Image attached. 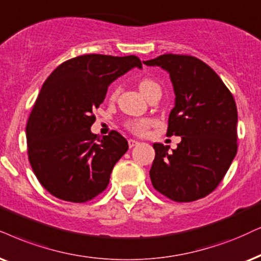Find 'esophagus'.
<instances>
[{"mask_svg":"<svg viewBox=\"0 0 261 261\" xmlns=\"http://www.w3.org/2000/svg\"><path fill=\"white\" fill-rule=\"evenodd\" d=\"M127 142H128V147H130V148H133V147L137 146V144H138V141L133 140V138H130V140H128Z\"/></svg>","mask_w":261,"mask_h":261,"instance_id":"obj_1","label":"esophagus"}]
</instances>
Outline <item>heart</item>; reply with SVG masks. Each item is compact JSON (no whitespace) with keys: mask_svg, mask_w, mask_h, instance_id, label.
<instances>
[{"mask_svg":"<svg viewBox=\"0 0 261 261\" xmlns=\"http://www.w3.org/2000/svg\"><path fill=\"white\" fill-rule=\"evenodd\" d=\"M155 85H158L155 83L154 81H151V79H142L140 82V90L142 91V94L146 96V95L149 92V90ZM151 124V121L149 119H135V120H130L127 121L126 124H125V126H126L128 130L131 131V133L136 134V135H143L147 133V130L149 128Z\"/></svg>","mask_w":261,"mask_h":261,"instance_id":"1","label":"heart"}]
</instances>
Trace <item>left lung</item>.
Instances as JSON below:
<instances>
[{
	"label": "left lung",
	"instance_id": "8db88e82",
	"mask_svg": "<svg viewBox=\"0 0 261 261\" xmlns=\"http://www.w3.org/2000/svg\"><path fill=\"white\" fill-rule=\"evenodd\" d=\"M170 73L176 103L167 135L182 137L177 149L154 143L149 171L154 189L176 202H191L218 187L237 153V108L219 75L200 59L164 54L143 61Z\"/></svg>",
	"mask_w": 261,
	"mask_h": 261
}]
</instances>
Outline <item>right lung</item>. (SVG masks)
<instances>
[{"instance_id": "add662e5", "label": "right lung", "mask_w": 261, "mask_h": 261, "mask_svg": "<svg viewBox=\"0 0 261 261\" xmlns=\"http://www.w3.org/2000/svg\"><path fill=\"white\" fill-rule=\"evenodd\" d=\"M142 68L135 55L87 54L58 66L44 82L26 125L28 155L45 190L70 202H87L106 189L127 141L117 131L91 134L95 108L108 85L131 68Z\"/></svg>"}]
</instances>
